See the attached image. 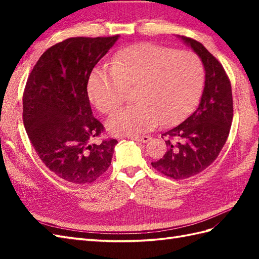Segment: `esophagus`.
<instances>
[{
  "mask_svg": "<svg viewBox=\"0 0 259 259\" xmlns=\"http://www.w3.org/2000/svg\"><path fill=\"white\" fill-rule=\"evenodd\" d=\"M130 139H133V140H135V141H140V142H148L149 141L151 138L149 136H131V137H129Z\"/></svg>",
  "mask_w": 259,
  "mask_h": 259,
  "instance_id": "34e87169",
  "label": "esophagus"
}]
</instances>
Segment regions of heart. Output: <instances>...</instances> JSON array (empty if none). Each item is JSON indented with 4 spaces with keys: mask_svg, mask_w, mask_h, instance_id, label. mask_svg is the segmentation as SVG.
I'll list each match as a JSON object with an SVG mask.
<instances>
[{
    "mask_svg": "<svg viewBox=\"0 0 259 259\" xmlns=\"http://www.w3.org/2000/svg\"><path fill=\"white\" fill-rule=\"evenodd\" d=\"M202 83L203 67L195 53L140 43L122 49L112 67L93 70L88 96L107 113L123 100L126 87H135L137 102L115 110L106 123L109 133L130 136L184 118L196 104Z\"/></svg>",
    "mask_w": 259,
    "mask_h": 259,
    "instance_id": "b5f03b06",
    "label": "heart"
}]
</instances>
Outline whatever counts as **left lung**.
Returning <instances> with one entry per match:
<instances>
[{"mask_svg":"<svg viewBox=\"0 0 259 259\" xmlns=\"http://www.w3.org/2000/svg\"><path fill=\"white\" fill-rule=\"evenodd\" d=\"M177 36L200 58L205 85L194 113L162 134L167 152L151 164L164 176L180 180L201 172L218 157L228 138L234 109L232 85L223 65L200 42Z\"/></svg>","mask_w":259,"mask_h":259,"instance_id":"8db88e82","label":"left lung"}]
</instances>
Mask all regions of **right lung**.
<instances>
[{"instance_id": "obj_1", "label": "right lung", "mask_w": 259, "mask_h": 259, "mask_svg": "<svg viewBox=\"0 0 259 259\" xmlns=\"http://www.w3.org/2000/svg\"><path fill=\"white\" fill-rule=\"evenodd\" d=\"M118 38H67L42 54L26 81V134L43 163L71 184H90L102 176L118 144L92 142L103 125L93 117L87 89L93 68Z\"/></svg>"}]
</instances>
